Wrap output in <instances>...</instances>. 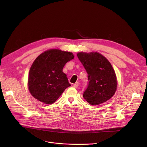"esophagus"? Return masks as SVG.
<instances>
[{
  "label": "esophagus",
  "mask_w": 147,
  "mask_h": 147,
  "mask_svg": "<svg viewBox=\"0 0 147 147\" xmlns=\"http://www.w3.org/2000/svg\"><path fill=\"white\" fill-rule=\"evenodd\" d=\"M78 86H79V83H78V82H76V83H74V84H73V87H74V88H78Z\"/></svg>",
  "instance_id": "1"
}]
</instances>
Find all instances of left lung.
<instances>
[{"label": "left lung", "mask_w": 147, "mask_h": 147, "mask_svg": "<svg viewBox=\"0 0 147 147\" xmlns=\"http://www.w3.org/2000/svg\"><path fill=\"white\" fill-rule=\"evenodd\" d=\"M78 58L88 74L89 83L83 98L92 105L109 100L116 91L117 82L114 69L105 57L98 52H79Z\"/></svg>", "instance_id": "left-lung-1"}]
</instances>
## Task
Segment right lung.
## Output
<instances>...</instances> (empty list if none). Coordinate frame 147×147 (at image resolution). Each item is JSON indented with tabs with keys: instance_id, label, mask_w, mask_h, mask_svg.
Returning <instances> with one entry per match:
<instances>
[{
	"instance_id": "right-lung-1",
	"label": "right lung",
	"mask_w": 147,
	"mask_h": 147,
	"mask_svg": "<svg viewBox=\"0 0 147 147\" xmlns=\"http://www.w3.org/2000/svg\"><path fill=\"white\" fill-rule=\"evenodd\" d=\"M74 58L71 52L59 49H50L38 56L29 71L28 86L32 95L46 104L55 102L71 86L63 69Z\"/></svg>"
}]
</instances>
